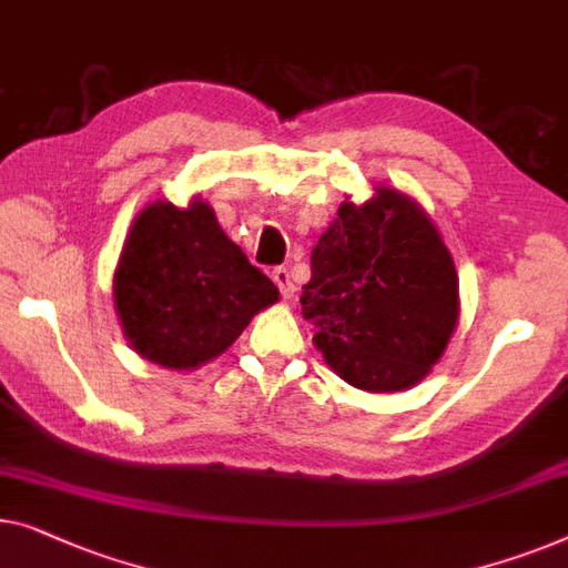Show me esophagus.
<instances>
[{"label": "esophagus", "instance_id": "esophagus-1", "mask_svg": "<svg viewBox=\"0 0 568 568\" xmlns=\"http://www.w3.org/2000/svg\"><path fill=\"white\" fill-rule=\"evenodd\" d=\"M271 278H274V284L278 286V292H282L284 300L294 297V284H292L290 271H286L284 266H276L274 271H271Z\"/></svg>", "mask_w": 568, "mask_h": 568}]
</instances>
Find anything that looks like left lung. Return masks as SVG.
<instances>
[{
    "label": "left lung",
    "mask_w": 568,
    "mask_h": 568,
    "mask_svg": "<svg viewBox=\"0 0 568 568\" xmlns=\"http://www.w3.org/2000/svg\"><path fill=\"white\" fill-rule=\"evenodd\" d=\"M300 302L327 366L379 394L423 382L462 312L448 245L420 204L392 186L341 204L312 251Z\"/></svg>",
    "instance_id": "1"
}]
</instances>
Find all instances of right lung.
I'll return each instance as SVG.
<instances>
[{"label":"right lung","instance_id":"add662e5","mask_svg":"<svg viewBox=\"0 0 568 568\" xmlns=\"http://www.w3.org/2000/svg\"><path fill=\"white\" fill-rule=\"evenodd\" d=\"M112 297L138 356L192 372L225 353L278 290L223 233L215 210L192 196L186 207L155 200L133 220Z\"/></svg>","mask_w":568,"mask_h":568}]
</instances>
